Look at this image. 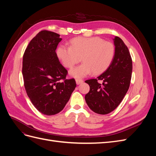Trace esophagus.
<instances>
[{
    "instance_id": "esophagus-1",
    "label": "esophagus",
    "mask_w": 156,
    "mask_h": 156,
    "mask_svg": "<svg viewBox=\"0 0 156 156\" xmlns=\"http://www.w3.org/2000/svg\"><path fill=\"white\" fill-rule=\"evenodd\" d=\"M75 81H76L77 84H81V83H83V80H81V79H77L76 80H75Z\"/></svg>"
}]
</instances>
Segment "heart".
<instances>
[{
  "label": "heart",
  "instance_id": "1",
  "mask_svg": "<svg viewBox=\"0 0 156 156\" xmlns=\"http://www.w3.org/2000/svg\"><path fill=\"white\" fill-rule=\"evenodd\" d=\"M70 44V47L59 45L56 54L68 68L73 67L82 58L83 64L69 71V74L75 78L85 77L92 72L95 75L103 73L114 58V45L101 37H77L71 40Z\"/></svg>",
  "mask_w": 156,
  "mask_h": 156
}]
</instances>
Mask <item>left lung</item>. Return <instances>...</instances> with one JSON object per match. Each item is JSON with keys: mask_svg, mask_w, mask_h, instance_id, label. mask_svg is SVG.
Masks as SVG:
<instances>
[{"mask_svg": "<svg viewBox=\"0 0 156 156\" xmlns=\"http://www.w3.org/2000/svg\"><path fill=\"white\" fill-rule=\"evenodd\" d=\"M113 40L115 53L109 67L97 79L85 81L90 86L86 102L92 111L100 115L108 114L119 105L131 79L132 60L128 48L119 37L115 36Z\"/></svg>", "mask_w": 156, "mask_h": 156, "instance_id": "left-lung-1", "label": "left lung"}]
</instances>
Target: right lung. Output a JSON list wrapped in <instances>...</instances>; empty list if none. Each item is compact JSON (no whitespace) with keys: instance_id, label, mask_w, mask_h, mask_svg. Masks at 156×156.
I'll return each instance as SVG.
<instances>
[{"instance_id":"obj_1","label":"right lung","mask_w":156,"mask_h":156,"mask_svg":"<svg viewBox=\"0 0 156 156\" xmlns=\"http://www.w3.org/2000/svg\"><path fill=\"white\" fill-rule=\"evenodd\" d=\"M61 40L58 34L41 30L30 41L23 58L27 95L37 110L48 116L63 109L76 87L74 79H66L68 72L56 53Z\"/></svg>"}]
</instances>
